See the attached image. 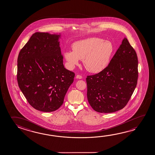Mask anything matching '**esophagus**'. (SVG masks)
Listing matches in <instances>:
<instances>
[{"label":"esophagus","mask_w":155,"mask_h":155,"mask_svg":"<svg viewBox=\"0 0 155 155\" xmlns=\"http://www.w3.org/2000/svg\"><path fill=\"white\" fill-rule=\"evenodd\" d=\"M76 78H77L79 79H82V77H81V76H80V75H77L76 76Z\"/></svg>","instance_id":"34e87169"}]
</instances>
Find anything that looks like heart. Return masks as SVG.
Wrapping results in <instances>:
<instances>
[{"instance_id": "b5f03b06", "label": "heart", "mask_w": 155, "mask_h": 155, "mask_svg": "<svg viewBox=\"0 0 155 155\" xmlns=\"http://www.w3.org/2000/svg\"><path fill=\"white\" fill-rule=\"evenodd\" d=\"M114 52V46L111 41L91 37L74 42L72 51H65L64 56L71 68H74L82 59L85 69L96 74L109 65Z\"/></svg>"}]
</instances>
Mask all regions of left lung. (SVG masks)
I'll list each match as a JSON object with an SVG mask.
<instances>
[{"label":"left lung","mask_w":155,"mask_h":155,"mask_svg":"<svg viewBox=\"0 0 155 155\" xmlns=\"http://www.w3.org/2000/svg\"><path fill=\"white\" fill-rule=\"evenodd\" d=\"M87 97L96 111L112 113L127 105L136 87L137 54L125 37L109 65L86 78Z\"/></svg>","instance_id":"left-lung-1"}]
</instances>
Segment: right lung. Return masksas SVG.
<instances>
[{
    "label": "right lung",
    "mask_w": 155,
    "mask_h": 155,
    "mask_svg": "<svg viewBox=\"0 0 155 155\" xmlns=\"http://www.w3.org/2000/svg\"><path fill=\"white\" fill-rule=\"evenodd\" d=\"M61 33L36 32L21 50L17 60L18 85L35 109L52 112L59 109L74 74L64 68Z\"/></svg>",
    "instance_id": "right-lung-1"
}]
</instances>
